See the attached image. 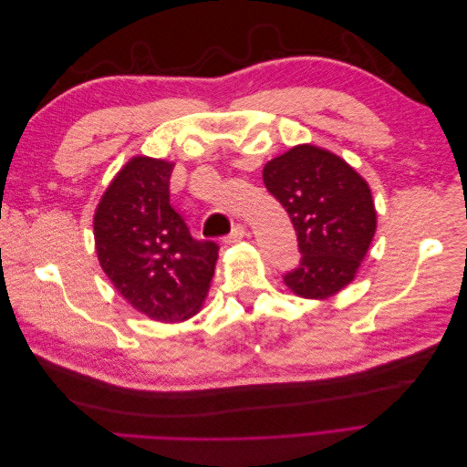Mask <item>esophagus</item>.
Instances as JSON below:
<instances>
[{"mask_svg": "<svg viewBox=\"0 0 467 467\" xmlns=\"http://www.w3.org/2000/svg\"><path fill=\"white\" fill-rule=\"evenodd\" d=\"M245 234H247L245 225H244V223H237V225H234V230L230 232V235L225 237V242H228V244H235V242H239V239H244Z\"/></svg>", "mask_w": 467, "mask_h": 467, "instance_id": "obj_1", "label": "esophagus"}]
</instances>
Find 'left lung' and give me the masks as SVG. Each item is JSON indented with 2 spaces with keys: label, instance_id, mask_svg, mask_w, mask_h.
I'll list each match as a JSON object with an SVG mask.
<instances>
[{
  "label": "left lung",
  "instance_id": "left-lung-1",
  "mask_svg": "<svg viewBox=\"0 0 467 467\" xmlns=\"http://www.w3.org/2000/svg\"><path fill=\"white\" fill-rule=\"evenodd\" d=\"M266 191L298 235L300 265L285 275L300 298L325 300L355 278L376 234L372 192L355 169L317 146H294L263 169Z\"/></svg>",
  "mask_w": 467,
  "mask_h": 467
}]
</instances>
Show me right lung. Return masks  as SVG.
<instances>
[{
  "label": "right lung",
  "mask_w": 467,
  "mask_h": 467,
  "mask_svg": "<svg viewBox=\"0 0 467 467\" xmlns=\"http://www.w3.org/2000/svg\"><path fill=\"white\" fill-rule=\"evenodd\" d=\"M173 163L136 155L110 181L93 218L101 268L144 316L177 323L201 312L218 244L199 242L169 204Z\"/></svg>",
  "instance_id": "right-lung-1"
}]
</instances>
